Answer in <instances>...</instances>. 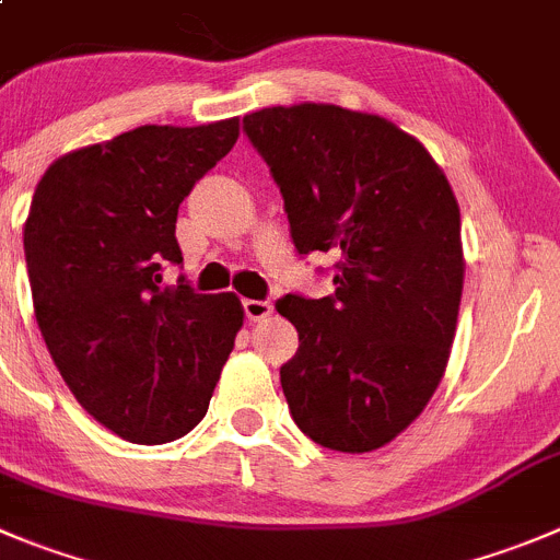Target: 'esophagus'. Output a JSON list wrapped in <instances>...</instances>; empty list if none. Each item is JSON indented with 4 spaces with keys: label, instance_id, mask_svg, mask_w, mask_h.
<instances>
[{
    "label": "esophagus",
    "instance_id": "esophagus-1",
    "mask_svg": "<svg viewBox=\"0 0 560 560\" xmlns=\"http://www.w3.org/2000/svg\"><path fill=\"white\" fill-rule=\"evenodd\" d=\"M242 307H244V316H247V322H264V318L271 313L269 300H244Z\"/></svg>",
    "mask_w": 560,
    "mask_h": 560
}]
</instances>
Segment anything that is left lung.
<instances>
[{
    "label": "left lung",
    "instance_id": "8db88e82",
    "mask_svg": "<svg viewBox=\"0 0 560 560\" xmlns=\"http://www.w3.org/2000/svg\"><path fill=\"white\" fill-rule=\"evenodd\" d=\"M242 126L280 186L296 253L338 258L332 294L277 300L300 332L280 369L291 418L329 451L382 448L423 412L454 343L465 258L448 178L380 115L269 106Z\"/></svg>",
    "mask_w": 560,
    "mask_h": 560
}]
</instances>
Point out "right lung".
I'll return each mask as SVG.
<instances>
[{
	"label": "right lung",
	"instance_id": "obj_1",
	"mask_svg": "<svg viewBox=\"0 0 560 560\" xmlns=\"http://www.w3.org/2000/svg\"><path fill=\"white\" fill-rule=\"evenodd\" d=\"M236 140V117L140 126L57 159L32 197L37 327L77 401L129 443H173L206 418L244 324L238 296L162 280L184 264L178 206Z\"/></svg>",
	"mask_w": 560,
	"mask_h": 560
}]
</instances>
